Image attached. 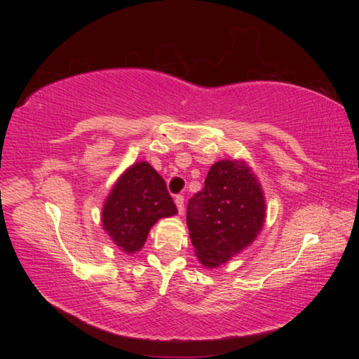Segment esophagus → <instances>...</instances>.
<instances>
[{"label":"esophagus","instance_id":"34e87169","mask_svg":"<svg viewBox=\"0 0 359 359\" xmlns=\"http://www.w3.org/2000/svg\"><path fill=\"white\" fill-rule=\"evenodd\" d=\"M175 204H177L179 215L184 214V196H182V194H177V196H175Z\"/></svg>","mask_w":359,"mask_h":359}]
</instances>
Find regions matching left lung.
<instances>
[{"mask_svg":"<svg viewBox=\"0 0 359 359\" xmlns=\"http://www.w3.org/2000/svg\"><path fill=\"white\" fill-rule=\"evenodd\" d=\"M264 196L245 163H215L204 188L187 205V224L196 257L218 267L250 245L263 228Z\"/></svg>","mask_w":359,"mask_h":359,"instance_id":"1","label":"left lung"}]
</instances>
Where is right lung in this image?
<instances>
[{"mask_svg": "<svg viewBox=\"0 0 359 359\" xmlns=\"http://www.w3.org/2000/svg\"><path fill=\"white\" fill-rule=\"evenodd\" d=\"M177 214L165 180L149 163H136L114 185L102 209V226L126 253L139 252L163 217Z\"/></svg>", "mask_w": 359, "mask_h": 359, "instance_id": "add662e5", "label": "right lung"}]
</instances>
